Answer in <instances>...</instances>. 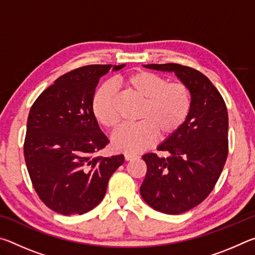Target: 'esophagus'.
Instances as JSON below:
<instances>
[{
    "mask_svg": "<svg viewBox=\"0 0 255 255\" xmlns=\"http://www.w3.org/2000/svg\"><path fill=\"white\" fill-rule=\"evenodd\" d=\"M133 158H137V155L130 154V153L125 154V159H126V161H131V159H133Z\"/></svg>",
    "mask_w": 255,
    "mask_h": 255,
    "instance_id": "esophagus-1",
    "label": "esophagus"
}]
</instances>
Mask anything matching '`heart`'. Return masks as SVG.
Segmentation results:
<instances>
[{"label":"heart","instance_id":"1","mask_svg":"<svg viewBox=\"0 0 255 255\" xmlns=\"http://www.w3.org/2000/svg\"><path fill=\"white\" fill-rule=\"evenodd\" d=\"M118 83L128 94L141 101L138 109L139 123L124 127L112 138L114 148L138 153L152 145L156 137L166 139L176 133L187 120L192 106L191 92L182 82H167L165 77L149 71H135L119 77ZM97 122L109 130L119 127L117 100L109 85L97 89L91 100Z\"/></svg>","mask_w":255,"mask_h":255}]
</instances>
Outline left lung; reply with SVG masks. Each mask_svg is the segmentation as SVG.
<instances>
[{
	"label": "left lung",
	"mask_w": 255,
	"mask_h": 255,
	"mask_svg": "<svg viewBox=\"0 0 255 255\" xmlns=\"http://www.w3.org/2000/svg\"><path fill=\"white\" fill-rule=\"evenodd\" d=\"M144 67L173 72L191 92V110L183 126L157 147L169 156L143 155L147 172L141 197L155 210L179 215L204 201L222 173L228 154L227 108L208 77L195 68L174 63Z\"/></svg>",
	"instance_id": "1"
}]
</instances>
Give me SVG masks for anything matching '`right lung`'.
I'll list each match as a JSON object with an SVG mask.
<instances>
[{
  "instance_id": "obj_1",
  "label": "right lung",
  "mask_w": 255,
  "mask_h": 255,
  "mask_svg": "<svg viewBox=\"0 0 255 255\" xmlns=\"http://www.w3.org/2000/svg\"><path fill=\"white\" fill-rule=\"evenodd\" d=\"M123 65L71 71L42 92L30 109L23 153L37 195L62 215L85 214L106 195L124 155L97 156L109 143L93 117L91 100L100 77Z\"/></svg>"
}]
</instances>
